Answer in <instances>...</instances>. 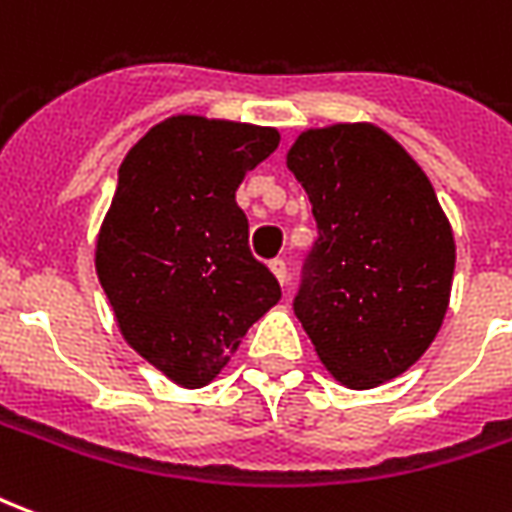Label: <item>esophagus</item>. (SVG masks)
I'll return each instance as SVG.
<instances>
[{
	"label": "esophagus",
	"instance_id": "34e87169",
	"mask_svg": "<svg viewBox=\"0 0 512 512\" xmlns=\"http://www.w3.org/2000/svg\"><path fill=\"white\" fill-rule=\"evenodd\" d=\"M268 268H271V274L277 277L279 285H285V282H288V266H285V260H282V257L271 260V263H268Z\"/></svg>",
	"mask_w": 512,
	"mask_h": 512
}]
</instances>
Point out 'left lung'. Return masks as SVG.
<instances>
[{
  "instance_id": "obj_1",
  "label": "left lung",
  "mask_w": 512,
  "mask_h": 512,
  "mask_svg": "<svg viewBox=\"0 0 512 512\" xmlns=\"http://www.w3.org/2000/svg\"><path fill=\"white\" fill-rule=\"evenodd\" d=\"M285 158L321 233L293 304L315 354L348 389L403 376L436 340L455 274L428 175L367 120L307 128Z\"/></svg>"
}]
</instances>
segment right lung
Segmentation results:
<instances>
[{"label":"right lung","mask_w":512,"mask_h":512,"mask_svg":"<svg viewBox=\"0 0 512 512\" xmlns=\"http://www.w3.org/2000/svg\"><path fill=\"white\" fill-rule=\"evenodd\" d=\"M277 145L271 126L172 115L117 169L95 271L123 340L183 389L211 384L282 296L235 202Z\"/></svg>","instance_id":"add662e5"}]
</instances>
